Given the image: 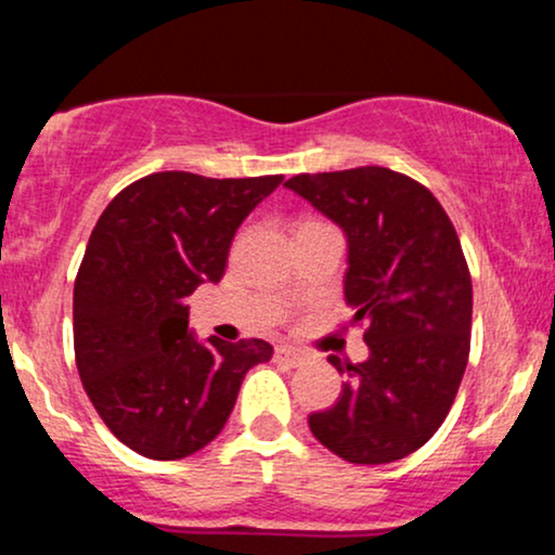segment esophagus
I'll use <instances>...</instances> for the list:
<instances>
[{
	"instance_id": "34e87169",
	"label": "esophagus",
	"mask_w": 555,
	"mask_h": 555,
	"mask_svg": "<svg viewBox=\"0 0 555 555\" xmlns=\"http://www.w3.org/2000/svg\"><path fill=\"white\" fill-rule=\"evenodd\" d=\"M305 360H308V354L299 352V349H295V347H279L276 349V362H284V365H289V367L305 365Z\"/></svg>"
}]
</instances>
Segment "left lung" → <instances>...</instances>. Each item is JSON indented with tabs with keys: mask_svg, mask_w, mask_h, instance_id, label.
I'll use <instances>...</instances> for the list:
<instances>
[{
	"mask_svg": "<svg viewBox=\"0 0 555 555\" xmlns=\"http://www.w3.org/2000/svg\"><path fill=\"white\" fill-rule=\"evenodd\" d=\"M284 184L347 237L344 297L371 349L310 430L344 462L404 460L441 428L467 367L473 279L456 229L428 188L386 167Z\"/></svg>",
	"mask_w": 555,
	"mask_h": 555,
	"instance_id": "8db88e82",
	"label": "left lung"
}]
</instances>
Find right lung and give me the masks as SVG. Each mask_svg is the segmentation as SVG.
Returning <instances> with one entry per match:
<instances>
[{"label": "right lung", "mask_w": 555, "mask_h": 555, "mask_svg": "<svg viewBox=\"0 0 555 555\" xmlns=\"http://www.w3.org/2000/svg\"><path fill=\"white\" fill-rule=\"evenodd\" d=\"M282 175L156 171L95 221L73 295L75 362L106 428L149 460H182L227 425L242 378L273 347L188 328L190 297L224 276L234 232Z\"/></svg>", "instance_id": "right-lung-1"}]
</instances>
